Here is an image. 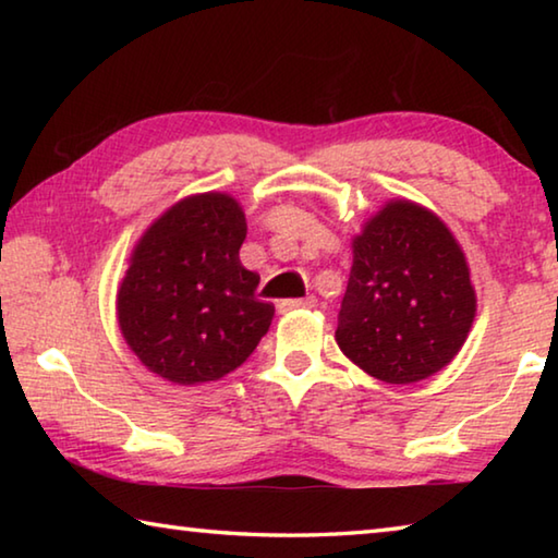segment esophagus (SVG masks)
Listing matches in <instances>:
<instances>
[{
  "label": "esophagus",
  "instance_id": "34e87169",
  "mask_svg": "<svg viewBox=\"0 0 558 558\" xmlns=\"http://www.w3.org/2000/svg\"><path fill=\"white\" fill-rule=\"evenodd\" d=\"M317 307V298L310 295V298H292V300H280L278 302V310L280 313H290V310H313Z\"/></svg>",
  "mask_w": 558,
  "mask_h": 558
}]
</instances>
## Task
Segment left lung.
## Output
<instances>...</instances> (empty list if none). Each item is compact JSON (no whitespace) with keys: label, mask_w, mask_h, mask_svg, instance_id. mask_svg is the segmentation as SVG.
Listing matches in <instances>:
<instances>
[{"label":"left lung","mask_w":558,"mask_h":558,"mask_svg":"<svg viewBox=\"0 0 558 558\" xmlns=\"http://www.w3.org/2000/svg\"><path fill=\"white\" fill-rule=\"evenodd\" d=\"M337 344L369 376L415 384L465 344L477 298L450 229L426 206L391 199L352 241Z\"/></svg>","instance_id":"left-lung-1"}]
</instances>
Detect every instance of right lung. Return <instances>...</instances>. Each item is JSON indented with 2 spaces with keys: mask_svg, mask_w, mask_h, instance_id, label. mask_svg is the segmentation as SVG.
<instances>
[{
  "mask_svg": "<svg viewBox=\"0 0 558 558\" xmlns=\"http://www.w3.org/2000/svg\"><path fill=\"white\" fill-rule=\"evenodd\" d=\"M245 214L229 194L177 202L149 226L118 290V323L149 372L179 386L221 379L253 354L276 315L241 266Z\"/></svg>",
  "mask_w": 558,
  "mask_h": 558,
  "instance_id": "right-lung-1",
  "label": "right lung"
}]
</instances>
